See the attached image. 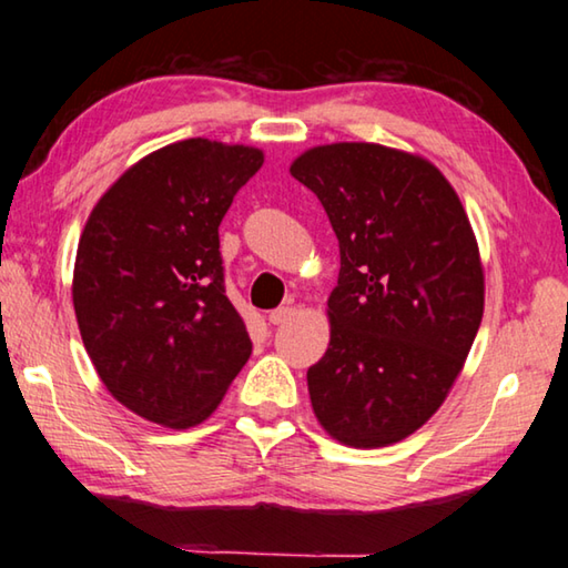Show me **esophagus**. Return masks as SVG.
I'll return each mask as SVG.
<instances>
[{
    "label": "esophagus",
    "mask_w": 568,
    "mask_h": 568,
    "mask_svg": "<svg viewBox=\"0 0 568 568\" xmlns=\"http://www.w3.org/2000/svg\"><path fill=\"white\" fill-rule=\"evenodd\" d=\"M293 313H295L293 305H281V307H275V311H271L267 321H271L273 325H283L293 318Z\"/></svg>",
    "instance_id": "esophagus-1"
}]
</instances>
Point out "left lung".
<instances>
[{"instance_id": "obj_1", "label": "left lung", "mask_w": 568, "mask_h": 568, "mask_svg": "<svg viewBox=\"0 0 568 568\" xmlns=\"http://www.w3.org/2000/svg\"><path fill=\"white\" fill-rule=\"evenodd\" d=\"M341 247L331 343L307 368L321 426L345 446L410 436L444 403L484 318V267L454 187L423 158L371 142L303 152Z\"/></svg>"}]
</instances>
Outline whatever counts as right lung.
<instances>
[{"label": "right lung", "mask_w": 568, "mask_h": 568, "mask_svg": "<svg viewBox=\"0 0 568 568\" xmlns=\"http://www.w3.org/2000/svg\"><path fill=\"white\" fill-rule=\"evenodd\" d=\"M263 152L203 138L130 168L77 247L82 343L122 406L170 428L205 420L253 353L225 295L217 227Z\"/></svg>", "instance_id": "1"}]
</instances>
